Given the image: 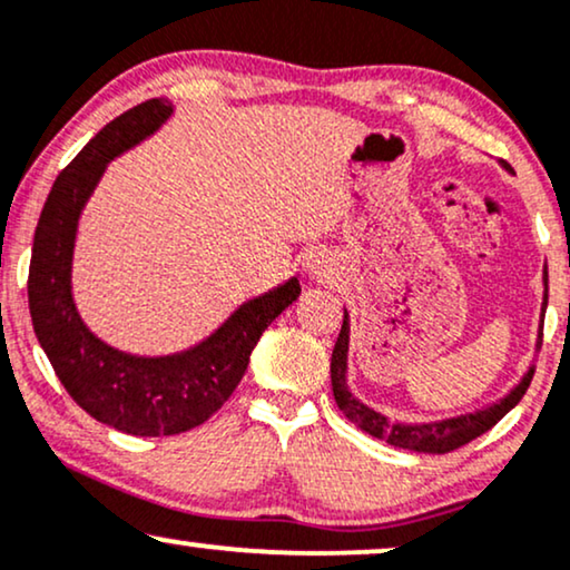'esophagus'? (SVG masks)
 Wrapping results in <instances>:
<instances>
[{
    "instance_id": "1",
    "label": "esophagus",
    "mask_w": 570,
    "mask_h": 570,
    "mask_svg": "<svg viewBox=\"0 0 570 570\" xmlns=\"http://www.w3.org/2000/svg\"><path fill=\"white\" fill-rule=\"evenodd\" d=\"M302 268H305V273H309L313 278H331L333 273H336V263H333V257L325 253H309L305 257V263H302Z\"/></svg>"
}]
</instances>
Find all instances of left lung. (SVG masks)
<instances>
[{"instance_id": "obj_1", "label": "left lung", "mask_w": 570, "mask_h": 570, "mask_svg": "<svg viewBox=\"0 0 570 570\" xmlns=\"http://www.w3.org/2000/svg\"><path fill=\"white\" fill-rule=\"evenodd\" d=\"M542 284H544V297H542L540 338H537V348L542 346L544 309H548V265H544V271H542ZM346 356H348V313L344 309V325H341L338 341H336V346H333V356H331L333 399H336L341 412H344L348 420L356 424V428L367 432V435L385 440V443L396 445V449L416 451V453H449V451L461 449V445H466L469 440L480 438L482 432H488L492 424H498L515 404H519L521 396L529 389V383H532V375H534V367H529L527 375L519 381V385H513V389L508 391L503 399L495 401V404L476 409V412H472V414L449 416V420H438V422L406 424V422H391L389 416L375 412V409H370L367 404H362V401L356 399L352 391H348Z\"/></svg>"}]
</instances>
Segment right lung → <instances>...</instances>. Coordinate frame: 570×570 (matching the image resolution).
I'll return each instance as SVG.
<instances>
[{
  "mask_svg": "<svg viewBox=\"0 0 570 570\" xmlns=\"http://www.w3.org/2000/svg\"><path fill=\"white\" fill-rule=\"evenodd\" d=\"M174 106L150 98L109 121L59 174L38 218L28 271V305L38 344L75 404L127 435H179L224 406L245 375L263 331L299 297V281L239 305L206 341L166 356L104 344L72 299L75 234L106 166L154 135Z\"/></svg>",
  "mask_w": 570,
  "mask_h": 570,
  "instance_id": "add662e5",
  "label": "right lung"
}]
</instances>
